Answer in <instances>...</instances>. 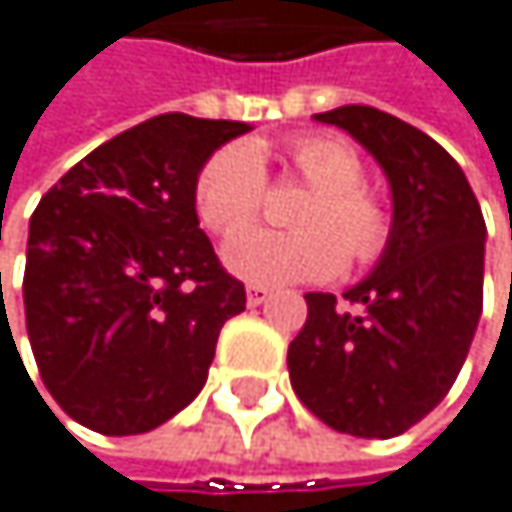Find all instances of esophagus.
Segmentation results:
<instances>
[{
  "instance_id": "1",
  "label": "esophagus",
  "mask_w": 512,
  "mask_h": 512,
  "mask_svg": "<svg viewBox=\"0 0 512 512\" xmlns=\"http://www.w3.org/2000/svg\"><path fill=\"white\" fill-rule=\"evenodd\" d=\"M268 296H271V293H268L265 287H247V305H250V308L265 305V302H268Z\"/></svg>"
}]
</instances>
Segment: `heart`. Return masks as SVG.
Returning a JSON list of instances; mask_svg holds the SVG:
<instances>
[{"label": "heart", "instance_id": "heart-1", "mask_svg": "<svg viewBox=\"0 0 512 512\" xmlns=\"http://www.w3.org/2000/svg\"><path fill=\"white\" fill-rule=\"evenodd\" d=\"M290 167L314 189L296 216L305 232L253 228L225 244V265L256 287L317 284L336 277L345 262L375 265L391 244V213L363 183L360 155L336 137H299ZM268 173L250 143L216 149L195 180V210L213 235L247 228L265 207Z\"/></svg>", "mask_w": 512, "mask_h": 512}]
</instances>
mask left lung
I'll return each mask as SVG.
<instances>
[{
	"label": "left lung",
	"instance_id": "1",
	"mask_svg": "<svg viewBox=\"0 0 512 512\" xmlns=\"http://www.w3.org/2000/svg\"><path fill=\"white\" fill-rule=\"evenodd\" d=\"M348 131L385 170L391 244L345 293H308L290 342L296 397L332 430L400 437L437 406L467 360L482 314L485 219L458 161L418 127L372 106L314 115Z\"/></svg>",
	"mask_w": 512,
	"mask_h": 512
}]
</instances>
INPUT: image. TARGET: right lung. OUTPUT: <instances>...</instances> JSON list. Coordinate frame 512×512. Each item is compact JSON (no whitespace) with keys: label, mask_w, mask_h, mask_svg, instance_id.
Here are the masks:
<instances>
[{"label":"right lung","mask_w":512,"mask_h":512,"mask_svg":"<svg viewBox=\"0 0 512 512\" xmlns=\"http://www.w3.org/2000/svg\"><path fill=\"white\" fill-rule=\"evenodd\" d=\"M244 121L155 115L85 155L30 219L23 308L57 406L106 437L146 433L204 388L247 293L198 228L204 161Z\"/></svg>","instance_id":"add662e5"}]
</instances>
